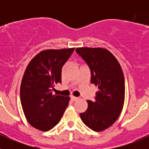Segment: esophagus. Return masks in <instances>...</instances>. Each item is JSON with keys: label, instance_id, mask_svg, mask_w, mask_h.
<instances>
[{"label": "esophagus", "instance_id": "1", "mask_svg": "<svg viewBox=\"0 0 149 149\" xmlns=\"http://www.w3.org/2000/svg\"><path fill=\"white\" fill-rule=\"evenodd\" d=\"M71 98H72V101H77V99H78V98H77V97H75V96H71Z\"/></svg>", "mask_w": 149, "mask_h": 149}]
</instances>
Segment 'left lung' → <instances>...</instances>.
Instances as JSON below:
<instances>
[{"instance_id": "1", "label": "left lung", "mask_w": 149, "mask_h": 149, "mask_svg": "<svg viewBox=\"0 0 149 149\" xmlns=\"http://www.w3.org/2000/svg\"><path fill=\"white\" fill-rule=\"evenodd\" d=\"M76 52L91 71V83L98 86L93 101L80 114L81 120L95 131L108 128L119 118L125 102V78L122 67L113 54L101 48H77Z\"/></svg>"}]
</instances>
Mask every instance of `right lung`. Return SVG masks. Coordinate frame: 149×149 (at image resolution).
<instances>
[{
  "label": "right lung",
  "mask_w": 149,
  "mask_h": 149,
  "mask_svg": "<svg viewBox=\"0 0 149 149\" xmlns=\"http://www.w3.org/2000/svg\"><path fill=\"white\" fill-rule=\"evenodd\" d=\"M74 48L44 50L29 63L22 77L20 98L27 122L33 127L48 131L59 123L70 98L52 95L61 83L62 68Z\"/></svg>",
  "instance_id": "1"
}]
</instances>
